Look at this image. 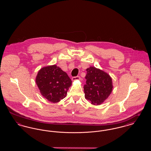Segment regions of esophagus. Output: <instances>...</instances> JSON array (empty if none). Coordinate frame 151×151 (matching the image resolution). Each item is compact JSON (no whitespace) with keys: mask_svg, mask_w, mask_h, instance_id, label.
Masks as SVG:
<instances>
[{"mask_svg":"<svg viewBox=\"0 0 151 151\" xmlns=\"http://www.w3.org/2000/svg\"><path fill=\"white\" fill-rule=\"evenodd\" d=\"M80 77L79 76H75V77H73V78H72V81L78 80H80Z\"/></svg>","mask_w":151,"mask_h":151,"instance_id":"34e87169","label":"esophagus"}]
</instances>
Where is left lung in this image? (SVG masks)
I'll return each instance as SVG.
<instances>
[{"label": "left lung", "instance_id": "1", "mask_svg": "<svg viewBox=\"0 0 151 151\" xmlns=\"http://www.w3.org/2000/svg\"><path fill=\"white\" fill-rule=\"evenodd\" d=\"M84 86L85 98L94 105H99L107 99L112 92L113 83L110 75L94 67L86 69Z\"/></svg>", "mask_w": 151, "mask_h": 151}]
</instances>
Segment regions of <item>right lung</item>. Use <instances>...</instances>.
<instances>
[{
  "label": "right lung",
  "instance_id": "1",
  "mask_svg": "<svg viewBox=\"0 0 151 151\" xmlns=\"http://www.w3.org/2000/svg\"><path fill=\"white\" fill-rule=\"evenodd\" d=\"M36 82L41 94L52 103L65 98L72 84L67 73L55 65L42 68L38 72Z\"/></svg>",
  "mask_w": 151,
  "mask_h": 151
}]
</instances>
